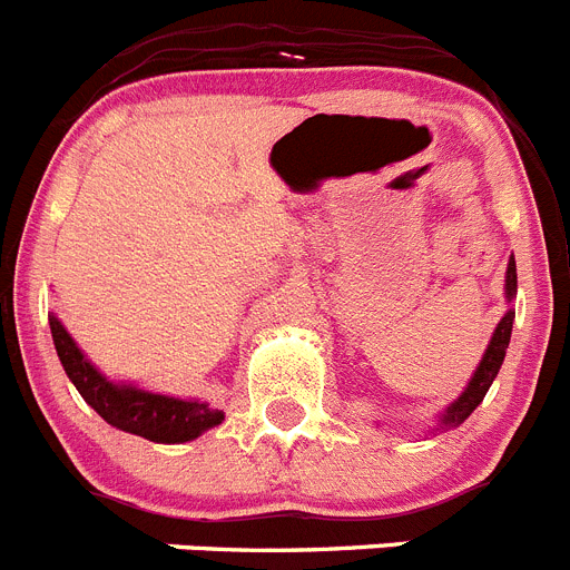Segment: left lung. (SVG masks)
<instances>
[{
  "instance_id": "obj_1",
  "label": "left lung",
  "mask_w": 570,
  "mask_h": 570,
  "mask_svg": "<svg viewBox=\"0 0 570 570\" xmlns=\"http://www.w3.org/2000/svg\"><path fill=\"white\" fill-rule=\"evenodd\" d=\"M505 295H509V301L517 295V266H514V258L509 261V273H505ZM511 323H514V312H505V317H502V321L497 323L494 337H491L489 348H485L483 361H480V366H476V372H474V377H471L469 389H465V392L460 394V397L454 400V403H451L449 409H445L443 425L463 423V420L469 417V414L474 412V409L480 406V403H483L485 392H489V386H491V383H494L497 372H500L502 357H505V348H509Z\"/></svg>"
}]
</instances>
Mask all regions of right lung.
Wrapping results in <instances>:
<instances>
[{"label":"right lung","instance_id":"add662e5","mask_svg":"<svg viewBox=\"0 0 570 570\" xmlns=\"http://www.w3.org/2000/svg\"><path fill=\"white\" fill-rule=\"evenodd\" d=\"M50 332H53L61 366L73 381V386L79 389L81 397L121 432L138 434V438H147L153 443H187V440H196L198 434L224 420V412L209 409L207 403L141 392L136 386H116L87 363V357L81 355L73 337L59 323V317H50Z\"/></svg>","mask_w":570,"mask_h":570}]
</instances>
